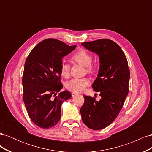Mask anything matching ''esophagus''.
Instances as JSON below:
<instances>
[{"label":"esophagus","instance_id":"esophagus-1","mask_svg":"<svg viewBox=\"0 0 152 152\" xmlns=\"http://www.w3.org/2000/svg\"><path fill=\"white\" fill-rule=\"evenodd\" d=\"M78 93H75V92H73V93H72V97H74V96H75L76 95H77Z\"/></svg>","mask_w":152,"mask_h":152}]
</instances>
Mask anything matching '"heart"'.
Here are the masks:
<instances>
[{"label": "heart", "instance_id": "heart-1", "mask_svg": "<svg viewBox=\"0 0 152 152\" xmlns=\"http://www.w3.org/2000/svg\"><path fill=\"white\" fill-rule=\"evenodd\" d=\"M72 59L76 62L86 66L87 70L89 72L94 70V66L91 65L93 57L92 55L85 49H80L73 55ZM70 65L66 61H62L60 65L61 75L64 77H68L70 74ZM90 84V80L87 77L73 78L66 82V87L70 91L73 92H81L84 91L86 87Z\"/></svg>", "mask_w": 152, "mask_h": 152}]
</instances>
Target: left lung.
I'll list each match as a JSON object with an SVG mask.
<instances>
[{"instance_id":"8db88e82","label":"left lung","mask_w":152,"mask_h":152,"mask_svg":"<svg viewBox=\"0 0 152 152\" xmlns=\"http://www.w3.org/2000/svg\"><path fill=\"white\" fill-rule=\"evenodd\" d=\"M82 45L99 57L98 77L92 87L99 92L102 98L98 102L95 98L83 96L84 103L80 112L86 126L100 130L111 124L121 110L129 93L130 72L125 54L113 40L102 39Z\"/></svg>"}]
</instances>
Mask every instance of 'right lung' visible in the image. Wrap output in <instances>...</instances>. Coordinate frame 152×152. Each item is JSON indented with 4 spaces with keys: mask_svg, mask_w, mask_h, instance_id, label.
<instances>
[{
    "mask_svg": "<svg viewBox=\"0 0 152 152\" xmlns=\"http://www.w3.org/2000/svg\"><path fill=\"white\" fill-rule=\"evenodd\" d=\"M71 45L54 39L39 43L31 50L25 63L22 78L23 99L28 115L36 126L49 129L61 118L62 103L71 98L68 91L59 93L62 58L74 50Z\"/></svg>",
    "mask_w": 152,
    "mask_h": 152,
    "instance_id": "right-lung-1",
    "label": "right lung"
}]
</instances>
